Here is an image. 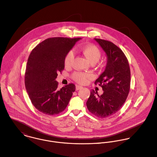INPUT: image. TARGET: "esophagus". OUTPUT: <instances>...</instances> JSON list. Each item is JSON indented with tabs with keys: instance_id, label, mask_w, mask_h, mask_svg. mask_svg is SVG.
<instances>
[{
	"instance_id": "obj_1",
	"label": "esophagus",
	"mask_w": 157,
	"mask_h": 157,
	"mask_svg": "<svg viewBox=\"0 0 157 157\" xmlns=\"http://www.w3.org/2000/svg\"><path fill=\"white\" fill-rule=\"evenodd\" d=\"M83 87L82 86H80V85H77L76 86V91H78V90H81L82 88Z\"/></svg>"
}]
</instances>
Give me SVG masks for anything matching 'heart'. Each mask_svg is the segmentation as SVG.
Wrapping results in <instances>:
<instances>
[{"mask_svg": "<svg viewBox=\"0 0 157 157\" xmlns=\"http://www.w3.org/2000/svg\"><path fill=\"white\" fill-rule=\"evenodd\" d=\"M82 52L91 63L98 61L101 56V51L99 48L93 44L84 46L82 49ZM74 57V54L72 51L67 53L64 59V64L66 67H70L72 65ZM92 77L91 74L82 72H75L72 74V78L80 84L86 83Z\"/></svg>", "mask_w": 157, "mask_h": 157, "instance_id": "1", "label": "heart"}]
</instances>
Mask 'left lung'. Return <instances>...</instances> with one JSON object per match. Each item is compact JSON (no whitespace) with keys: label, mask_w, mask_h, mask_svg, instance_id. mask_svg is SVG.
Wrapping results in <instances>:
<instances>
[{"label":"left lung","mask_w":157,"mask_h":157,"mask_svg":"<svg viewBox=\"0 0 157 157\" xmlns=\"http://www.w3.org/2000/svg\"><path fill=\"white\" fill-rule=\"evenodd\" d=\"M107 56L104 72L95 81L102 88L104 93L96 96L92 90L86 102L90 112L100 118L116 113L125 103L130 89V69L128 59L122 51L112 42L94 38Z\"/></svg>","instance_id":"obj_1"}]
</instances>
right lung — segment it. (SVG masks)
<instances>
[{"label": "right lung", "instance_id": "add662e5", "mask_svg": "<svg viewBox=\"0 0 157 157\" xmlns=\"http://www.w3.org/2000/svg\"><path fill=\"white\" fill-rule=\"evenodd\" d=\"M80 38H49L38 44L30 53L25 72V86L33 106L40 112L55 115L63 111L75 91L69 83L60 90L55 80L64 68L67 53Z\"/></svg>", "mask_w": 157, "mask_h": 157}]
</instances>
